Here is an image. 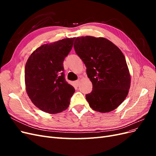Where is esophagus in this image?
Segmentation results:
<instances>
[{
	"label": "esophagus",
	"instance_id": "34e87169",
	"mask_svg": "<svg viewBox=\"0 0 156 156\" xmlns=\"http://www.w3.org/2000/svg\"><path fill=\"white\" fill-rule=\"evenodd\" d=\"M80 81H81V80H80V79H78V80H77V81H75L74 82L75 84V85L79 86V83H80Z\"/></svg>",
	"mask_w": 156,
	"mask_h": 156
}]
</instances>
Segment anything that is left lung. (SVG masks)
<instances>
[{"mask_svg":"<svg viewBox=\"0 0 156 156\" xmlns=\"http://www.w3.org/2000/svg\"><path fill=\"white\" fill-rule=\"evenodd\" d=\"M73 47L92 83V92L86 95L90 107L100 112L115 109L124 101L131 83L122 52L108 40L93 36L76 37Z\"/></svg>","mask_w":156,"mask_h":156,"instance_id":"1","label":"left lung"}]
</instances>
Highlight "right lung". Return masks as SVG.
Here are the masks:
<instances>
[{"label":"right lung","instance_id":"add662e5","mask_svg":"<svg viewBox=\"0 0 156 156\" xmlns=\"http://www.w3.org/2000/svg\"><path fill=\"white\" fill-rule=\"evenodd\" d=\"M73 38L44 44L29 56L25 65L26 90L40 110L55 114L68 108L75 88L65 79L64 60L72 50Z\"/></svg>","mask_w":156,"mask_h":156}]
</instances>
